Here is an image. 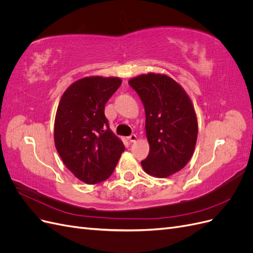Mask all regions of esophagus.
I'll return each mask as SVG.
<instances>
[{
  "instance_id": "esophagus-1",
  "label": "esophagus",
  "mask_w": 253,
  "mask_h": 253,
  "mask_svg": "<svg viewBox=\"0 0 253 253\" xmlns=\"http://www.w3.org/2000/svg\"><path fill=\"white\" fill-rule=\"evenodd\" d=\"M127 140H128L129 142H135V141L137 140V136H136L135 134H132L131 136L127 137Z\"/></svg>"
}]
</instances>
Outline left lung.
Returning a JSON list of instances; mask_svg holds the SVG:
<instances>
[{
	"label": "left lung",
	"mask_w": 253,
	"mask_h": 253,
	"mask_svg": "<svg viewBox=\"0 0 253 253\" xmlns=\"http://www.w3.org/2000/svg\"><path fill=\"white\" fill-rule=\"evenodd\" d=\"M145 112V134L150 144L141 162L144 172L166 178L180 171L192 157L198 124L192 101L179 83L165 74H142L128 80Z\"/></svg>",
	"instance_id": "8db88e82"
}]
</instances>
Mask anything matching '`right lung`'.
<instances>
[{
    "label": "right lung",
    "instance_id": "right-lung-1",
    "mask_svg": "<svg viewBox=\"0 0 253 253\" xmlns=\"http://www.w3.org/2000/svg\"><path fill=\"white\" fill-rule=\"evenodd\" d=\"M121 82L118 77H84L60 99L53 126L56 149L67 169L88 185L108 179L125 151L104 115L105 103Z\"/></svg>",
    "mask_w": 253,
    "mask_h": 253
}]
</instances>
